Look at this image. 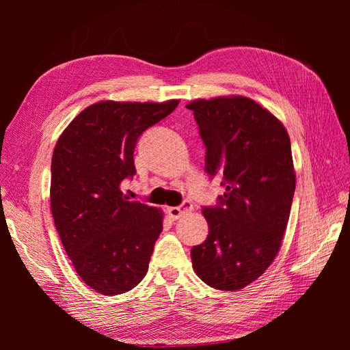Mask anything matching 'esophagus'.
Returning a JSON list of instances; mask_svg holds the SVG:
<instances>
[{
  "label": "esophagus",
  "instance_id": "1",
  "mask_svg": "<svg viewBox=\"0 0 350 350\" xmlns=\"http://www.w3.org/2000/svg\"><path fill=\"white\" fill-rule=\"evenodd\" d=\"M194 207H193V203L191 201H184V203L181 206H176V207H169L167 208V215L171 219L176 220L181 217L183 215L188 213V211H191Z\"/></svg>",
  "mask_w": 350,
  "mask_h": 350
}]
</instances>
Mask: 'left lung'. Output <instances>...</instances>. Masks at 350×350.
Listing matches in <instances>:
<instances>
[{"label": "left lung", "mask_w": 350, "mask_h": 350, "mask_svg": "<svg viewBox=\"0 0 350 350\" xmlns=\"http://www.w3.org/2000/svg\"><path fill=\"white\" fill-rule=\"evenodd\" d=\"M194 113L206 172L220 174L224 196L203 207L208 235L193 247L197 276L219 291H239L276 258L295 194L291 140L283 124L245 96L198 99Z\"/></svg>", "instance_id": "left-lung-1"}]
</instances>
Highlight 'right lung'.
<instances>
[{
	"mask_svg": "<svg viewBox=\"0 0 350 350\" xmlns=\"http://www.w3.org/2000/svg\"><path fill=\"white\" fill-rule=\"evenodd\" d=\"M179 100H105L74 118L57 142L51 163V210L81 280L102 295L131 291L146 276L163 213L121 191L135 175L134 149L149 126Z\"/></svg>",
	"mask_w": 350,
	"mask_h": 350,
	"instance_id": "right-lung-1",
	"label": "right lung"
}]
</instances>
